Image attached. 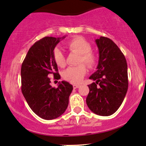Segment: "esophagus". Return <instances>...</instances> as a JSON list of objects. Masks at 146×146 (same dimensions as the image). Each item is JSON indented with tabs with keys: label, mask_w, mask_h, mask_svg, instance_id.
Listing matches in <instances>:
<instances>
[{
	"label": "esophagus",
	"mask_w": 146,
	"mask_h": 146,
	"mask_svg": "<svg viewBox=\"0 0 146 146\" xmlns=\"http://www.w3.org/2000/svg\"><path fill=\"white\" fill-rule=\"evenodd\" d=\"M73 88H74V89H76V88H79V87H80V85H73Z\"/></svg>",
	"instance_id": "1"
}]
</instances>
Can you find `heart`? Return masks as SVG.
Returning a JSON list of instances; mask_svg holds the SVG:
<instances>
[{
	"label": "heart",
	"instance_id": "obj_1",
	"mask_svg": "<svg viewBox=\"0 0 146 146\" xmlns=\"http://www.w3.org/2000/svg\"><path fill=\"white\" fill-rule=\"evenodd\" d=\"M66 48L71 52L80 54L78 64L84 63L88 68H92L97 64V56L91 51V45L85 39L76 37L71 39L66 44ZM53 59L58 67L63 68L66 65L64 54L59 48H55L53 52ZM86 67L83 64L76 67H69L64 70L62 76L64 80L71 83H79L86 73Z\"/></svg>",
	"mask_w": 146,
	"mask_h": 146
}]
</instances>
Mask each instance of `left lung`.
<instances>
[{"label":"left lung","instance_id":"1","mask_svg":"<svg viewBox=\"0 0 146 146\" xmlns=\"http://www.w3.org/2000/svg\"><path fill=\"white\" fill-rule=\"evenodd\" d=\"M99 49L97 70L89 78L86 103L90 110L100 116H110L117 111L127 92V64L124 55L111 39L100 36L95 40Z\"/></svg>","mask_w":146,"mask_h":146}]
</instances>
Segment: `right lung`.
<instances>
[{"mask_svg": "<svg viewBox=\"0 0 146 146\" xmlns=\"http://www.w3.org/2000/svg\"><path fill=\"white\" fill-rule=\"evenodd\" d=\"M62 38L45 36L28 51L21 67L22 92L31 110L46 120L60 117L67 109L73 85L66 81L58 88L50 85V75L59 79L58 67L53 59L54 48Z\"/></svg>", "mask_w": 146, "mask_h": 146, "instance_id": "right-lung-1", "label": "right lung"}]
</instances>
